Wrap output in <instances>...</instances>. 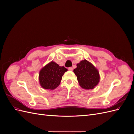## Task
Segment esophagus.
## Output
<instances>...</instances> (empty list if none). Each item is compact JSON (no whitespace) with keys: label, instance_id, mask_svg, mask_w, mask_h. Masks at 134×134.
Segmentation results:
<instances>
[{"label":"esophagus","instance_id":"34e87169","mask_svg":"<svg viewBox=\"0 0 134 134\" xmlns=\"http://www.w3.org/2000/svg\"><path fill=\"white\" fill-rule=\"evenodd\" d=\"M68 70L72 71V70H73V68H72V67H69V68H68Z\"/></svg>","mask_w":134,"mask_h":134}]
</instances>
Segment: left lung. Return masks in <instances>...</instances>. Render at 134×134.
<instances>
[{"label":"left lung","mask_w":134,"mask_h":134,"mask_svg":"<svg viewBox=\"0 0 134 134\" xmlns=\"http://www.w3.org/2000/svg\"><path fill=\"white\" fill-rule=\"evenodd\" d=\"M76 66L74 72L81 87L86 90L94 88L99 81V74L97 69L87 60L81 61Z\"/></svg>","instance_id":"obj_1"}]
</instances>
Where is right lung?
Returning <instances> with one entry per match:
<instances>
[{"instance_id":"right-lung-1","label":"right lung","mask_w":134,"mask_h":134,"mask_svg":"<svg viewBox=\"0 0 134 134\" xmlns=\"http://www.w3.org/2000/svg\"><path fill=\"white\" fill-rule=\"evenodd\" d=\"M66 71V68L60 66L54 62L48 63L40 71L39 80L41 87L46 90H54L60 84Z\"/></svg>"}]
</instances>
